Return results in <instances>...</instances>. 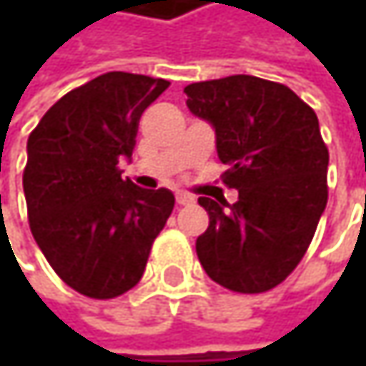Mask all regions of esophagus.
Wrapping results in <instances>:
<instances>
[{"instance_id": "esophagus-1", "label": "esophagus", "mask_w": 366, "mask_h": 366, "mask_svg": "<svg viewBox=\"0 0 366 366\" xmlns=\"http://www.w3.org/2000/svg\"><path fill=\"white\" fill-rule=\"evenodd\" d=\"M176 201H178L180 205H192V203H194V197H192V194H188V192L178 190V192H176Z\"/></svg>"}]
</instances>
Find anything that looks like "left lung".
Wrapping results in <instances>:
<instances>
[{"mask_svg": "<svg viewBox=\"0 0 366 366\" xmlns=\"http://www.w3.org/2000/svg\"><path fill=\"white\" fill-rule=\"evenodd\" d=\"M186 106L216 131L229 205L199 197L209 227L197 256L220 286L256 295L284 282L307 252L327 207L329 148L318 116L288 86L229 76L184 89Z\"/></svg>", "mask_w": 366, "mask_h": 366, "instance_id": "8db88e82", "label": "left lung"}]
</instances>
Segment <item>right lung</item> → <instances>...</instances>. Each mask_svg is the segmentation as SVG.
<instances>
[{"mask_svg": "<svg viewBox=\"0 0 366 366\" xmlns=\"http://www.w3.org/2000/svg\"><path fill=\"white\" fill-rule=\"evenodd\" d=\"M163 78L108 71L63 95L27 139L23 188L29 227L54 273L76 292L114 299L144 275L174 192L120 178L144 110Z\"/></svg>", "mask_w": 366, "mask_h": 366, "instance_id": "1", "label": "right lung"}]
</instances>
